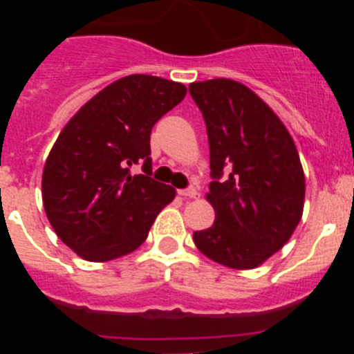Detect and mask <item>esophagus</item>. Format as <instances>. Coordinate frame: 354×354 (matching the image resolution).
I'll list each match as a JSON object with an SVG mask.
<instances>
[{
  "instance_id": "obj_1",
  "label": "esophagus",
  "mask_w": 354,
  "mask_h": 354,
  "mask_svg": "<svg viewBox=\"0 0 354 354\" xmlns=\"http://www.w3.org/2000/svg\"><path fill=\"white\" fill-rule=\"evenodd\" d=\"M180 196H186V198H196L198 196V189L196 187H187V189H179Z\"/></svg>"
}]
</instances>
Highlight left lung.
<instances>
[{"label":"left lung","instance_id":"1","mask_svg":"<svg viewBox=\"0 0 354 354\" xmlns=\"http://www.w3.org/2000/svg\"><path fill=\"white\" fill-rule=\"evenodd\" d=\"M189 93L207 127V200L216 212L212 227L193 241L218 264L253 270L286 245L301 220L305 174L298 150L273 109L243 83L198 81Z\"/></svg>","mask_w":354,"mask_h":354}]
</instances>
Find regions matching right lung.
Listing matches in <instances>:
<instances>
[{
    "label": "right lung",
    "mask_w": 354,
    "mask_h": 354,
    "mask_svg": "<svg viewBox=\"0 0 354 354\" xmlns=\"http://www.w3.org/2000/svg\"><path fill=\"white\" fill-rule=\"evenodd\" d=\"M183 83L133 74L93 95L49 152L42 202L56 236L92 262L134 252L175 189L149 177L150 131L186 97ZM142 164L146 175L131 176Z\"/></svg>",
    "instance_id": "right-lung-1"
}]
</instances>
